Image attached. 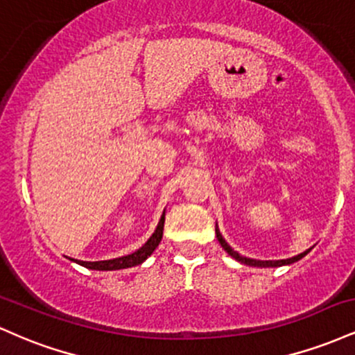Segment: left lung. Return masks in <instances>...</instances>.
Wrapping results in <instances>:
<instances>
[{"instance_id": "8db88e82", "label": "left lung", "mask_w": 355, "mask_h": 355, "mask_svg": "<svg viewBox=\"0 0 355 355\" xmlns=\"http://www.w3.org/2000/svg\"><path fill=\"white\" fill-rule=\"evenodd\" d=\"M215 234H217V239H218L220 245H222V248H223V250L227 252V254H229L230 257H234V259L237 260V262H240V263H245V266H250V267H260V268H266V267H282V266H291V263L299 262V260L302 259V257H305V255L309 254V252L312 250V247H311V248H307V250H305V252H302V254H299V255H295V257H291V259H282V260H257V259H248V257L240 255L237 250H234V248H232V247L229 245V243H227V240L222 237V234H220L218 225H215Z\"/></svg>"}]
</instances>
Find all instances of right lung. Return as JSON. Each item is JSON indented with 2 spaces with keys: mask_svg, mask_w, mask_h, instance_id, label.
<instances>
[{
  "mask_svg": "<svg viewBox=\"0 0 355 355\" xmlns=\"http://www.w3.org/2000/svg\"><path fill=\"white\" fill-rule=\"evenodd\" d=\"M164 223H165V210L164 214H162L160 222H158L157 229H155L152 237L146 240L138 250H135L130 255H123V257H118V259H110V260H98V262H85V260H76V259H70V260L71 262L78 263L81 267L92 268V270H121V268L137 267L140 266V263H144L145 260L153 254L155 248L158 247L162 237H164Z\"/></svg>",
  "mask_w": 355,
  "mask_h": 355,
  "instance_id": "right-lung-1",
  "label": "right lung"
}]
</instances>
